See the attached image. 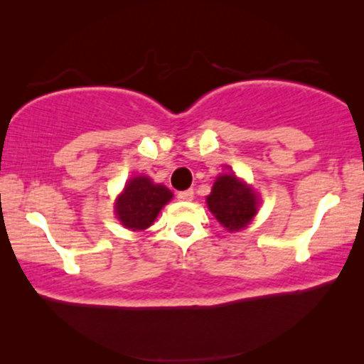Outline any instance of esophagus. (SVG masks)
<instances>
[{
	"instance_id": "34e87169",
	"label": "esophagus",
	"mask_w": 364,
	"mask_h": 364,
	"mask_svg": "<svg viewBox=\"0 0 364 364\" xmlns=\"http://www.w3.org/2000/svg\"><path fill=\"white\" fill-rule=\"evenodd\" d=\"M177 198H178V200H183V202L192 200V198H193V191H192V188H188V191L178 192L177 193Z\"/></svg>"
}]
</instances>
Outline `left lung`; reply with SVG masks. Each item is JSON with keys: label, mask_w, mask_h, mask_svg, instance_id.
Returning <instances> with one entry per match:
<instances>
[{"label": "left lung", "mask_w": 364, "mask_h": 364, "mask_svg": "<svg viewBox=\"0 0 364 364\" xmlns=\"http://www.w3.org/2000/svg\"><path fill=\"white\" fill-rule=\"evenodd\" d=\"M207 207L228 232H238L253 220L258 212V196L235 173H222L213 182Z\"/></svg>", "instance_id": "left-lung-1"}]
</instances>
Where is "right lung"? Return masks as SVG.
Here are the masks:
<instances>
[{"mask_svg": "<svg viewBox=\"0 0 364 364\" xmlns=\"http://www.w3.org/2000/svg\"><path fill=\"white\" fill-rule=\"evenodd\" d=\"M173 193L166 186L154 183L146 176L132 177L116 200V215L129 230H146L156 220Z\"/></svg>", "mask_w": 364, "mask_h": 364, "instance_id": "add662e5", "label": "right lung"}]
</instances>
